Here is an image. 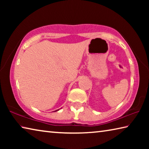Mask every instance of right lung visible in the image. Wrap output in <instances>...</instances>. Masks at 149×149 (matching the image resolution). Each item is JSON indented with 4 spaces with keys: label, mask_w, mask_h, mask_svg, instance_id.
<instances>
[{
    "label": "right lung",
    "mask_w": 149,
    "mask_h": 149,
    "mask_svg": "<svg viewBox=\"0 0 149 149\" xmlns=\"http://www.w3.org/2000/svg\"><path fill=\"white\" fill-rule=\"evenodd\" d=\"M58 110H56V111H58ZM56 111H55V112H56Z\"/></svg>",
    "instance_id": "right-lung-1"
}]
</instances>
